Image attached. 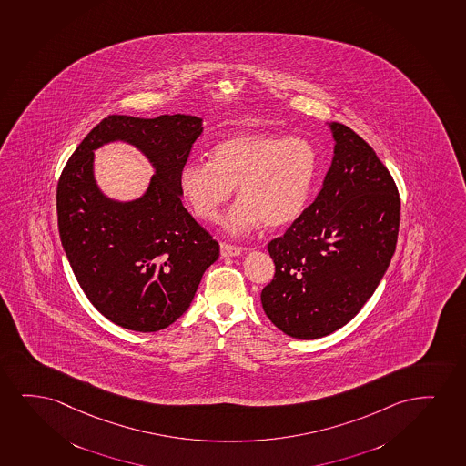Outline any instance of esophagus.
Returning a JSON list of instances; mask_svg holds the SVG:
<instances>
[{
    "mask_svg": "<svg viewBox=\"0 0 466 466\" xmlns=\"http://www.w3.org/2000/svg\"><path fill=\"white\" fill-rule=\"evenodd\" d=\"M243 251H245V248H240V247H234V245H229V243H221V256H223V258L238 256V254H242Z\"/></svg>",
    "mask_w": 466,
    "mask_h": 466,
    "instance_id": "1",
    "label": "esophagus"
}]
</instances>
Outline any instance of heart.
Returning a JSON list of instances; mask_svg holds the SVG:
<instances>
[{
    "label": "heart",
    "mask_w": 466,
    "mask_h": 466,
    "mask_svg": "<svg viewBox=\"0 0 466 466\" xmlns=\"http://www.w3.org/2000/svg\"><path fill=\"white\" fill-rule=\"evenodd\" d=\"M319 157L302 137L270 133L234 134L208 151V164L189 163L180 191L196 217L215 223L236 187L237 202L226 228L247 234L262 221L268 228L292 223L307 207Z\"/></svg>",
    "instance_id": "obj_1"
}]
</instances>
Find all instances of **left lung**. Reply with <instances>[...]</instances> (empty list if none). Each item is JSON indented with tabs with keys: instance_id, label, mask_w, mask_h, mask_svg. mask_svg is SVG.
Listing matches in <instances>:
<instances>
[{
	"instance_id": "1",
	"label": "left lung",
	"mask_w": 466,
	"mask_h": 466,
	"mask_svg": "<svg viewBox=\"0 0 466 466\" xmlns=\"http://www.w3.org/2000/svg\"><path fill=\"white\" fill-rule=\"evenodd\" d=\"M329 127L335 148L319 193L267 245L275 277L260 302L292 339H320L348 324L373 296L399 237L400 196L390 172L350 127Z\"/></svg>"
}]
</instances>
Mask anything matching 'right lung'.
<instances>
[{"label": "right lung", "instance_id": "obj_1", "mask_svg": "<svg viewBox=\"0 0 466 466\" xmlns=\"http://www.w3.org/2000/svg\"><path fill=\"white\" fill-rule=\"evenodd\" d=\"M199 116H109L86 134L61 172V245L93 307L136 332L169 327L189 309L219 245L182 204L180 172L202 134ZM121 139L149 157L156 176L139 200L107 198L92 174L93 150Z\"/></svg>", "mask_w": 466, "mask_h": 466}]
</instances>
